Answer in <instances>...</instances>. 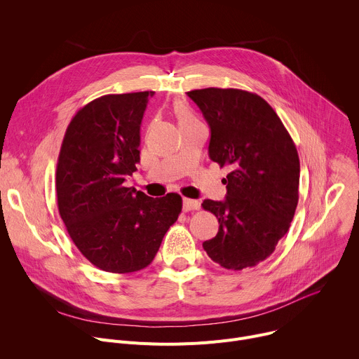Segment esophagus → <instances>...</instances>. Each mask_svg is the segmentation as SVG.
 Returning <instances> with one entry per match:
<instances>
[{
    "instance_id": "1",
    "label": "esophagus",
    "mask_w": 359,
    "mask_h": 359,
    "mask_svg": "<svg viewBox=\"0 0 359 359\" xmlns=\"http://www.w3.org/2000/svg\"><path fill=\"white\" fill-rule=\"evenodd\" d=\"M200 209V201L193 200V198H183V210L184 212H191V210H198Z\"/></svg>"
}]
</instances>
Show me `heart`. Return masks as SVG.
Segmentation results:
<instances>
[{"label": "heart", "mask_w": 359, "mask_h": 359, "mask_svg": "<svg viewBox=\"0 0 359 359\" xmlns=\"http://www.w3.org/2000/svg\"><path fill=\"white\" fill-rule=\"evenodd\" d=\"M175 114L179 119V125L197 122L193 112L190 111V108L186 104H183V102H176V104H175Z\"/></svg>", "instance_id": "obj_1"}]
</instances>
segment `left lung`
<instances>
[{"label": "left lung", "mask_w": 359, "mask_h": 359, "mask_svg": "<svg viewBox=\"0 0 359 359\" xmlns=\"http://www.w3.org/2000/svg\"><path fill=\"white\" fill-rule=\"evenodd\" d=\"M210 126L209 156L230 173L226 200L201 206L219 220L216 237L203 243L227 270L264 262L285 236L298 203L299 159L281 119L267 102L241 89L187 92Z\"/></svg>", "instance_id": "1"}]
</instances>
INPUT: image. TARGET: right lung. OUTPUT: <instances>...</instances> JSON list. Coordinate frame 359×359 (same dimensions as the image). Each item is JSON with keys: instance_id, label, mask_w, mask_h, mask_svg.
Segmentation results:
<instances>
[{"instance_id": "right-lung-1", "label": "right lung", "mask_w": 359, "mask_h": 359, "mask_svg": "<svg viewBox=\"0 0 359 359\" xmlns=\"http://www.w3.org/2000/svg\"><path fill=\"white\" fill-rule=\"evenodd\" d=\"M153 93L89 102L68 125L58 156L61 219L83 257L108 273L147 267L182 212L177 193L153 198L125 187L140 162V123Z\"/></svg>"}]
</instances>
